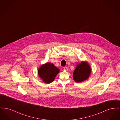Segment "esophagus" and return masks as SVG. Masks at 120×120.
<instances>
[{
    "label": "esophagus",
    "instance_id": "obj_1",
    "mask_svg": "<svg viewBox=\"0 0 120 120\" xmlns=\"http://www.w3.org/2000/svg\"><path fill=\"white\" fill-rule=\"evenodd\" d=\"M63 69H64L65 71H67L68 70V68H67V67H64V68H63Z\"/></svg>",
    "mask_w": 120,
    "mask_h": 120
}]
</instances>
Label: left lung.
Returning a JSON list of instances; mask_svg holds the SVG:
<instances>
[{
	"mask_svg": "<svg viewBox=\"0 0 120 120\" xmlns=\"http://www.w3.org/2000/svg\"><path fill=\"white\" fill-rule=\"evenodd\" d=\"M91 72V69L86 61H81L77 64L76 67L73 72V78L77 83H80L87 80Z\"/></svg>",
	"mask_w": 120,
	"mask_h": 120,
	"instance_id": "obj_1",
	"label": "left lung"
}]
</instances>
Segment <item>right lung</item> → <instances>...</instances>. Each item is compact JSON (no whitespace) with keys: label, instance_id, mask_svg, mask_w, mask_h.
<instances>
[{"label":"right lung","instance_id":"right-lung-1","mask_svg":"<svg viewBox=\"0 0 120 120\" xmlns=\"http://www.w3.org/2000/svg\"><path fill=\"white\" fill-rule=\"evenodd\" d=\"M59 71V69L52 63H47L42 65L38 69V74L44 82L49 84L54 80Z\"/></svg>","mask_w":120,"mask_h":120}]
</instances>
